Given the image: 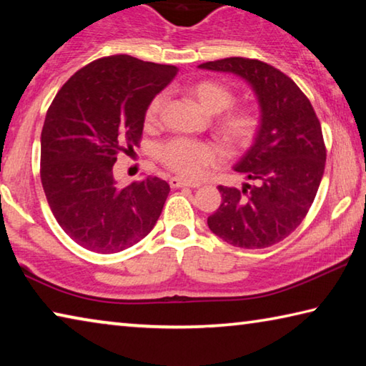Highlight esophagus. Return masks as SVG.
Segmentation results:
<instances>
[{
  "instance_id": "1",
  "label": "esophagus",
  "mask_w": 366,
  "mask_h": 366,
  "mask_svg": "<svg viewBox=\"0 0 366 366\" xmlns=\"http://www.w3.org/2000/svg\"><path fill=\"white\" fill-rule=\"evenodd\" d=\"M169 185L172 189H179V187H192V189H197L200 187V182H195V181H187V179H182V177H172L169 179Z\"/></svg>"
}]
</instances>
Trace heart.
Here are the masks:
<instances>
[{"mask_svg": "<svg viewBox=\"0 0 366 366\" xmlns=\"http://www.w3.org/2000/svg\"><path fill=\"white\" fill-rule=\"evenodd\" d=\"M187 95L197 103L203 113L219 114L232 107L235 95L227 85L216 80H200L187 86ZM163 95L154 97L147 108V122L154 124L158 121ZM258 119L250 109L229 111L216 124V131L226 147L242 148L249 145L255 137ZM158 157L166 168L185 177H195L208 166L214 164L219 159V153L213 145L203 144L189 139H174L159 148Z\"/></svg>", "mask_w": 366, "mask_h": 366, "instance_id": "b5f03b06", "label": "heart"}]
</instances>
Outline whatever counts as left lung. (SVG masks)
Returning a JSON list of instances; mask_svg holds the SVG:
<instances>
[{
    "label": "left lung",
    "mask_w": 366,
    "mask_h": 366,
    "mask_svg": "<svg viewBox=\"0 0 366 366\" xmlns=\"http://www.w3.org/2000/svg\"><path fill=\"white\" fill-rule=\"evenodd\" d=\"M234 74L250 85L259 108L253 144L234 166L242 189L219 185L221 205L208 227L240 249H264L295 231L317 197L326 148L312 103L292 79L262 61L226 58L198 66Z\"/></svg>",
    "instance_id": "obj_1"
}]
</instances>
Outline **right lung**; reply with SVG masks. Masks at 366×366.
Returning a JSON list of instances; mask_svg holds the SVG:
<instances>
[{
	"instance_id": "1",
	"label": "right lung",
	"mask_w": 366,
	"mask_h": 366,
	"mask_svg": "<svg viewBox=\"0 0 366 366\" xmlns=\"http://www.w3.org/2000/svg\"><path fill=\"white\" fill-rule=\"evenodd\" d=\"M176 66L114 54L82 67L61 86L41 131V185L64 232L80 247L116 253L157 224L169 184L147 176L121 187L116 154L137 147L147 108Z\"/></svg>"
}]
</instances>
